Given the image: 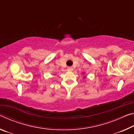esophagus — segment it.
Returning <instances> with one entry per match:
<instances>
[{
	"label": "esophagus",
	"mask_w": 134,
	"mask_h": 134,
	"mask_svg": "<svg viewBox=\"0 0 134 134\" xmlns=\"http://www.w3.org/2000/svg\"><path fill=\"white\" fill-rule=\"evenodd\" d=\"M67 70L69 71H71L72 70V68L71 67H69L67 68Z\"/></svg>",
	"instance_id": "obj_1"
}]
</instances>
